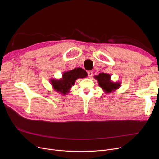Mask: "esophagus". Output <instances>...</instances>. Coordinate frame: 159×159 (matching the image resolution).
I'll use <instances>...</instances> for the list:
<instances>
[{
  "label": "esophagus",
  "instance_id": "esophagus-1",
  "mask_svg": "<svg viewBox=\"0 0 159 159\" xmlns=\"http://www.w3.org/2000/svg\"><path fill=\"white\" fill-rule=\"evenodd\" d=\"M88 75L89 78L91 79V77H92V76H93V71H89L88 72Z\"/></svg>",
  "mask_w": 159,
  "mask_h": 159
}]
</instances>
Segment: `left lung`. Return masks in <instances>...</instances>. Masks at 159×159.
I'll use <instances>...</instances> for the list:
<instances>
[{
    "label": "left lung",
    "instance_id": "left-lung-1",
    "mask_svg": "<svg viewBox=\"0 0 159 159\" xmlns=\"http://www.w3.org/2000/svg\"><path fill=\"white\" fill-rule=\"evenodd\" d=\"M94 78L97 80L99 86L106 93L114 92L121 86L120 82L112 81L111 80V75L106 73H99L98 75L94 76Z\"/></svg>",
    "mask_w": 159,
    "mask_h": 159
}]
</instances>
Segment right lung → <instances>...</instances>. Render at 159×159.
I'll return each instance as SVG.
<instances>
[{
  "label": "right lung",
  "mask_w": 159,
  "mask_h": 159,
  "mask_svg": "<svg viewBox=\"0 0 159 159\" xmlns=\"http://www.w3.org/2000/svg\"><path fill=\"white\" fill-rule=\"evenodd\" d=\"M88 76L87 72L81 68H75L72 70L64 71L62 77L59 79H52L50 80L53 88L62 95L70 93L71 88L75 85V82L78 79H83Z\"/></svg>",
  "instance_id": "1"
}]
</instances>
